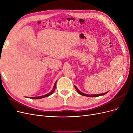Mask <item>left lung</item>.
<instances>
[{
    "label": "left lung",
    "instance_id": "8db88e82",
    "mask_svg": "<svg viewBox=\"0 0 133 133\" xmlns=\"http://www.w3.org/2000/svg\"><path fill=\"white\" fill-rule=\"evenodd\" d=\"M75 89H76V91H78V93L79 94H80V95H83V96H89V97H96V96H101V95H104V94H107V92H105V93H103V94H94V95H88V94H84V93H83V92H82L81 91H80L78 89V88H76L75 86Z\"/></svg>",
    "mask_w": 133,
    "mask_h": 133
}]
</instances>
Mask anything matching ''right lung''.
Listing matches in <instances>:
<instances>
[{"label": "right lung", "instance_id": "obj_1", "mask_svg": "<svg viewBox=\"0 0 133 133\" xmlns=\"http://www.w3.org/2000/svg\"><path fill=\"white\" fill-rule=\"evenodd\" d=\"M56 83H57V82H55V84H54V88H53V90H52L50 92H49V93H48V94H46V95H43V96H39V97H34V98H33V99H41V98H43L46 97V96H49V95H51L53 93L54 91H55V88H56Z\"/></svg>", "mask_w": 133, "mask_h": 133}]
</instances>
